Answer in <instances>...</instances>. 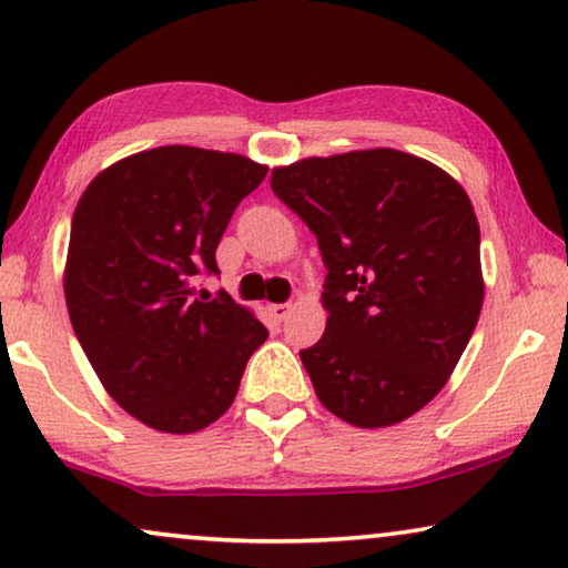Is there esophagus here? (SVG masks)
<instances>
[{
	"label": "esophagus",
	"mask_w": 568,
	"mask_h": 568,
	"mask_svg": "<svg viewBox=\"0 0 568 568\" xmlns=\"http://www.w3.org/2000/svg\"><path fill=\"white\" fill-rule=\"evenodd\" d=\"M268 310H271V315H274V317H276V321H278V323H282V321H286V315H290V310H292V305H271Z\"/></svg>",
	"instance_id": "esophagus-1"
}]
</instances>
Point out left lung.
I'll return each instance as SVG.
<instances>
[{
  "label": "left lung",
  "instance_id": "obj_1",
  "mask_svg": "<svg viewBox=\"0 0 568 568\" xmlns=\"http://www.w3.org/2000/svg\"><path fill=\"white\" fill-rule=\"evenodd\" d=\"M328 268L323 338L300 352L315 395L359 429L422 410L453 375L484 305L468 193L416 154L359 150L271 170Z\"/></svg>",
  "mask_w": 568,
  "mask_h": 568
}]
</instances>
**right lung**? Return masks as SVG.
I'll use <instances>...</instances> for the list:
<instances>
[{"label": "right lung", "mask_w": 568, "mask_h": 568, "mask_svg": "<svg viewBox=\"0 0 568 568\" xmlns=\"http://www.w3.org/2000/svg\"><path fill=\"white\" fill-rule=\"evenodd\" d=\"M268 168L243 154L170 144L105 168L72 216L64 297L108 395L165 434L214 424L268 338L251 310L196 292L220 274L216 245Z\"/></svg>", "instance_id": "right-lung-1"}]
</instances>
